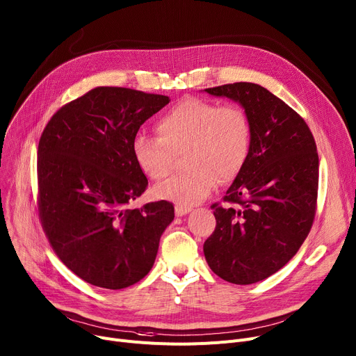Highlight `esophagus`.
Masks as SVG:
<instances>
[{"mask_svg":"<svg viewBox=\"0 0 356 356\" xmlns=\"http://www.w3.org/2000/svg\"><path fill=\"white\" fill-rule=\"evenodd\" d=\"M191 211V207H184V205H175V214L178 217H182Z\"/></svg>","mask_w":356,"mask_h":356,"instance_id":"esophagus-1","label":"esophagus"}]
</instances>
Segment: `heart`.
I'll return each mask as SVG.
<instances>
[{"instance_id":"1","label":"heart","mask_w":356,"mask_h":356,"mask_svg":"<svg viewBox=\"0 0 356 356\" xmlns=\"http://www.w3.org/2000/svg\"><path fill=\"white\" fill-rule=\"evenodd\" d=\"M158 138L138 134L132 152L139 170L161 181L172 170L175 155L184 151L186 170L154 188L156 198L179 205H195L220 182L236 179L252 152L253 131L238 104L185 97L155 123Z\"/></svg>"}]
</instances>
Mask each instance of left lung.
I'll return each mask as SVG.
<instances>
[{
	"mask_svg": "<svg viewBox=\"0 0 356 356\" xmlns=\"http://www.w3.org/2000/svg\"><path fill=\"white\" fill-rule=\"evenodd\" d=\"M205 92L241 104L253 140L244 170L222 198L232 205H211L217 225L204 256L225 282L257 283L293 257L310 232L319 184L316 143L303 118L256 83Z\"/></svg>",
	"mask_w": 356,
	"mask_h": 356,
	"instance_id": "8db88e82",
	"label": "left lung"
}]
</instances>
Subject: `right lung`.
Segmentation results:
<instances>
[{"mask_svg":"<svg viewBox=\"0 0 356 356\" xmlns=\"http://www.w3.org/2000/svg\"><path fill=\"white\" fill-rule=\"evenodd\" d=\"M168 103V96L102 86L60 108L41 134V225L57 257L93 286L118 290L143 279L175 217L163 200L129 208L148 186L134 138Z\"/></svg>","mask_w":356,"mask_h":356,"instance_id":"right-lung-1","label":"right lung"}]
</instances>
